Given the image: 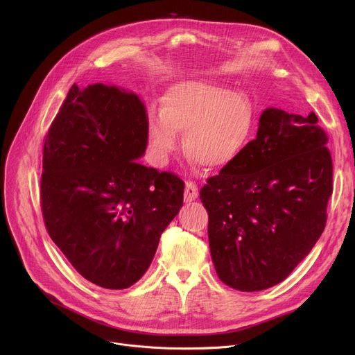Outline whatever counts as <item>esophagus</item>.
<instances>
[{
    "mask_svg": "<svg viewBox=\"0 0 355 355\" xmlns=\"http://www.w3.org/2000/svg\"><path fill=\"white\" fill-rule=\"evenodd\" d=\"M198 197V185L193 181L185 182V191H184V200L187 202L194 201Z\"/></svg>",
    "mask_w": 355,
    "mask_h": 355,
    "instance_id": "34e87169",
    "label": "esophagus"
}]
</instances>
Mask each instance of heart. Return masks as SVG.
Wrapping results in <instances>:
<instances>
[{
	"instance_id": "b5f03b06",
	"label": "heart",
	"mask_w": 355,
	"mask_h": 355,
	"mask_svg": "<svg viewBox=\"0 0 355 355\" xmlns=\"http://www.w3.org/2000/svg\"><path fill=\"white\" fill-rule=\"evenodd\" d=\"M254 126V109L241 92H229L211 82H184L168 89L161 115L148 119V139L155 159L164 165L182 146L209 170L234 162L248 145Z\"/></svg>"
}]
</instances>
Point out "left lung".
Returning <instances> with one entry per match:
<instances>
[{"label": "left lung", "mask_w": 355, "mask_h": 355, "mask_svg": "<svg viewBox=\"0 0 355 355\" xmlns=\"http://www.w3.org/2000/svg\"><path fill=\"white\" fill-rule=\"evenodd\" d=\"M328 135L308 116L269 107L256 139L200 190L223 284L263 291L285 281L325 229L332 194Z\"/></svg>", "instance_id": "left-lung-1"}]
</instances>
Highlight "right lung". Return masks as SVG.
<instances>
[{
    "label": "right lung",
    "instance_id": "obj_1",
    "mask_svg": "<svg viewBox=\"0 0 355 355\" xmlns=\"http://www.w3.org/2000/svg\"><path fill=\"white\" fill-rule=\"evenodd\" d=\"M146 141L139 98L102 83L73 85L46 135L47 233L74 269L105 289L139 281L182 207L184 181L137 161Z\"/></svg>",
    "mask_w": 355,
    "mask_h": 355
}]
</instances>
